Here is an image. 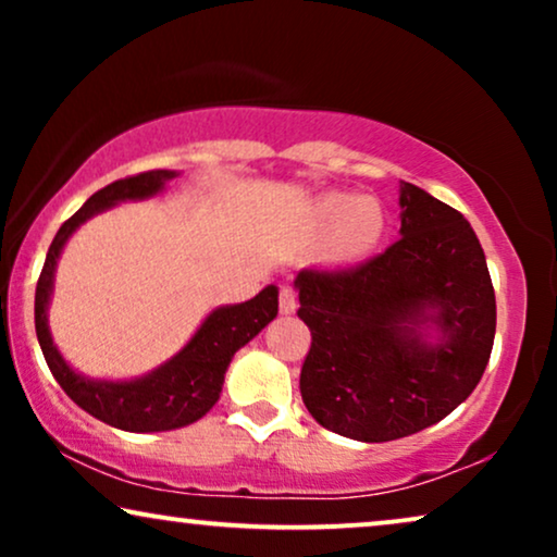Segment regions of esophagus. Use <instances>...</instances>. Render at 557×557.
I'll use <instances>...</instances> for the list:
<instances>
[{"instance_id": "34e87169", "label": "esophagus", "mask_w": 557, "mask_h": 557, "mask_svg": "<svg viewBox=\"0 0 557 557\" xmlns=\"http://www.w3.org/2000/svg\"><path fill=\"white\" fill-rule=\"evenodd\" d=\"M278 309H281V314H294L296 311V292L292 286H281Z\"/></svg>"}]
</instances>
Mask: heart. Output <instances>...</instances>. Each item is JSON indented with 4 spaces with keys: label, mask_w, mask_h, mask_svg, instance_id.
Here are the masks:
<instances>
[{
    "label": "heart",
    "mask_w": 557,
    "mask_h": 557,
    "mask_svg": "<svg viewBox=\"0 0 557 557\" xmlns=\"http://www.w3.org/2000/svg\"><path fill=\"white\" fill-rule=\"evenodd\" d=\"M311 227L322 231L324 258L334 263H355L372 256L387 233V212L370 195H322L311 205Z\"/></svg>",
    "instance_id": "heart-1"
}]
</instances>
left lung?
Instances as JSON below:
<instances>
[{
  "label": "left lung",
  "mask_w": 557,
  "mask_h": 557,
  "mask_svg": "<svg viewBox=\"0 0 557 557\" xmlns=\"http://www.w3.org/2000/svg\"><path fill=\"white\" fill-rule=\"evenodd\" d=\"M400 240L352 269H304L301 398L339 436L383 444L444 421L490 362L497 304L459 210L400 182Z\"/></svg>",
  "instance_id": "obj_1"
}]
</instances>
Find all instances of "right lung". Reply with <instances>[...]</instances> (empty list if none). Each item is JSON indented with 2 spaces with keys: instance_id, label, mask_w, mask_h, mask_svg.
Listing matches in <instances>:
<instances>
[{
  "instance_id": "add662e5",
  "label": "right lung",
  "mask_w": 557,
  "mask_h": 557,
  "mask_svg": "<svg viewBox=\"0 0 557 557\" xmlns=\"http://www.w3.org/2000/svg\"><path fill=\"white\" fill-rule=\"evenodd\" d=\"M177 177L174 170H151L136 177L116 180L109 187L90 195L86 205L71 220L60 225L45 258L40 281L35 292V330L45 362L75 406H81L98 421L113 429L132 433L172 431L189 425L208 413L220 398L225 383V370L233 355L248 345L265 324L278 314V288L265 286L250 301L231 304L212 309L193 339L180 349L172 360L159 364L157 370L134 380H96L75 372L63 360L60 349L52 345L48 326V307L55 281V265L65 243L78 227L98 212L126 200H147L164 189L170 180Z\"/></svg>"
}]
</instances>
